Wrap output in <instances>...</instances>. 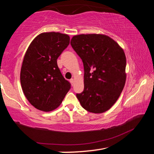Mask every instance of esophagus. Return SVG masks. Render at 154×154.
I'll use <instances>...</instances> for the list:
<instances>
[{
    "label": "esophagus",
    "mask_w": 154,
    "mask_h": 154,
    "mask_svg": "<svg viewBox=\"0 0 154 154\" xmlns=\"http://www.w3.org/2000/svg\"><path fill=\"white\" fill-rule=\"evenodd\" d=\"M70 82H71V85H73L74 82H75V79H70Z\"/></svg>",
    "instance_id": "1"
}]
</instances>
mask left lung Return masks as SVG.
<instances>
[{"instance_id":"left-lung-1","label":"left lung","mask_w":154,"mask_h":154,"mask_svg":"<svg viewBox=\"0 0 154 154\" xmlns=\"http://www.w3.org/2000/svg\"><path fill=\"white\" fill-rule=\"evenodd\" d=\"M71 45L84 67V90L77 94V98L86 111L104 113L116 103L126 83L123 49L109 36L100 34L75 35Z\"/></svg>"}]
</instances>
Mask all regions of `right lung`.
Wrapping results in <instances>:
<instances>
[{"label": "right lung", "mask_w": 154, "mask_h": 154, "mask_svg": "<svg viewBox=\"0 0 154 154\" xmlns=\"http://www.w3.org/2000/svg\"><path fill=\"white\" fill-rule=\"evenodd\" d=\"M69 43L66 34L43 32L34 38L26 52L21 85L29 103L38 110L48 112L58 107L71 88L57 64Z\"/></svg>", "instance_id": "add662e5"}]
</instances>
